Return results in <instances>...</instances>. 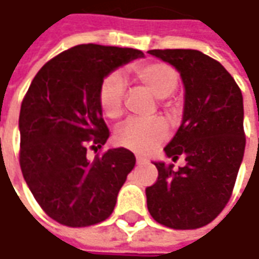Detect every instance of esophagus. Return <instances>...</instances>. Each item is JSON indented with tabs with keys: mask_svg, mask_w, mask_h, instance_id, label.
Returning a JSON list of instances; mask_svg holds the SVG:
<instances>
[{
	"mask_svg": "<svg viewBox=\"0 0 259 259\" xmlns=\"http://www.w3.org/2000/svg\"><path fill=\"white\" fill-rule=\"evenodd\" d=\"M145 161H147V158L137 155V163H138V164H143V163H145Z\"/></svg>",
	"mask_w": 259,
	"mask_h": 259,
	"instance_id": "obj_1",
	"label": "esophagus"
}]
</instances>
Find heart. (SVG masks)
<instances>
[{"mask_svg":"<svg viewBox=\"0 0 259 259\" xmlns=\"http://www.w3.org/2000/svg\"><path fill=\"white\" fill-rule=\"evenodd\" d=\"M135 80L151 95L164 99L179 85V75L171 66L161 62H144L131 67ZM125 82L119 73L105 77L99 88V105L108 118H119L124 109ZM168 128L163 119H130L116 133L118 144L137 153H150L167 138Z\"/></svg>","mask_w":259,"mask_h":259,"instance_id":"obj_1","label":"heart"}]
</instances>
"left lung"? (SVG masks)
Returning a JSON list of instances; mask_svg holds the SVG:
<instances>
[{
  "label": "left lung",
  "instance_id": "8db88e82",
  "mask_svg": "<svg viewBox=\"0 0 259 259\" xmlns=\"http://www.w3.org/2000/svg\"><path fill=\"white\" fill-rule=\"evenodd\" d=\"M173 66L184 86L182 124L165 145L184 167L155 161L158 179L145 189L147 207L158 224L196 229L212 222L228 203L245 151L244 99L224 66L199 50H148Z\"/></svg>",
  "mask_w": 259,
  "mask_h": 259
}]
</instances>
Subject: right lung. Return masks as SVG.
Segmentation results:
<instances>
[{
  "label": "right lung",
  "instance_id": "add662e5",
  "mask_svg": "<svg viewBox=\"0 0 259 259\" xmlns=\"http://www.w3.org/2000/svg\"><path fill=\"white\" fill-rule=\"evenodd\" d=\"M144 57L137 49L79 45L47 62L25 94L20 128V165L41 209L59 224L82 228L114 212L116 196L134 168L124 147L88 158L106 143L99 88L119 66Z\"/></svg>",
  "mask_w": 259,
  "mask_h": 259
}]
</instances>
